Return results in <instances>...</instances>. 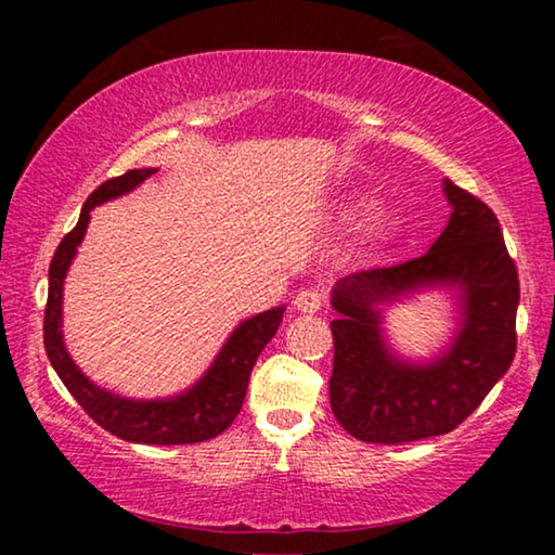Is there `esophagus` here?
<instances>
[{"label":"esophagus","instance_id":"obj_1","mask_svg":"<svg viewBox=\"0 0 555 555\" xmlns=\"http://www.w3.org/2000/svg\"><path fill=\"white\" fill-rule=\"evenodd\" d=\"M294 306L300 313H318L325 306V294L321 288H304L296 294Z\"/></svg>","mask_w":555,"mask_h":555}]
</instances>
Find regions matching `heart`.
<instances>
[{"mask_svg":"<svg viewBox=\"0 0 555 555\" xmlns=\"http://www.w3.org/2000/svg\"><path fill=\"white\" fill-rule=\"evenodd\" d=\"M372 208H374L372 201H357V203L352 205V208H350V212H352V215H364V212H370Z\"/></svg>","mask_w":555,"mask_h":555,"instance_id":"heart-1","label":"heart"}]
</instances>
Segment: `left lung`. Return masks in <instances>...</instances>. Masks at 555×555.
<instances>
[{"label":"left lung","instance_id":"8db88e82","mask_svg":"<svg viewBox=\"0 0 555 555\" xmlns=\"http://www.w3.org/2000/svg\"><path fill=\"white\" fill-rule=\"evenodd\" d=\"M448 228L426 255L340 279L331 323V406L347 434L399 446L443 436L480 406L516 352L519 274L487 203L446 181ZM448 283L464 291V327L440 361L418 369L388 354L376 306L409 289Z\"/></svg>","mask_w":555,"mask_h":555}]
</instances>
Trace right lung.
I'll return each instance as SVG.
<instances>
[{
	"label": "right lung",
	"mask_w": 555,
	"mask_h": 555,
	"mask_svg": "<svg viewBox=\"0 0 555 555\" xmlns=\"http://www.w3.org/2000/svg\"><path fill=\"white\" fill-rule=\"evenodd\" d=\"M154 173L156 168H134V171L109 178L90 193V198L80 210L78 224L61 240L51 259L49 300H46L43 315V345L55 374L68 387L73 399L86 409L98 426L109 430L112 436L129 440V443L146 446L203 443V440L220 436L237 418L242 401L247 397L251 367H255L264 345L276 335L281 318H284V308H271V311L244 321L230 335V340L215 357L210 370L205 372V377L193 389H188L181 397L162 401H131L95 387L86 374L75 367L70 354L65 352L61 335L63 279L75 257V249L86 237L90 210L100 203L129 193L131 188L144 183Z\"/></svg>",
	"instance_id": "add662e5"
}]
</instances>
